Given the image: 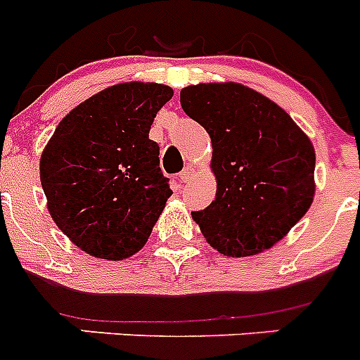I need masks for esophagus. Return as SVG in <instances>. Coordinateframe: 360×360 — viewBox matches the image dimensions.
<instances>
[{
  "label": "esophagus",
  "mask_w": 360,
  "mask_h": 360,
  "mask_svg": "<svg viewBox=\"0 0 360 360\" xmlns=\"http://www.w3.org/2000/svg\"><path fill=\"white\" fill-rule=\"evenodd\" d=\"M178 176H180V180H182V182H189L191 176H193V167H191V165H187L186 169H184L182 173L178 174Z\"/></svg>",
  "instance_id": "obj_1"
}]
</instances>
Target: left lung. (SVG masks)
I'll list each match as a JSON object with an SVG mask.
<instances>
[{
  "label": "left lung",
  "mask_w": 360,
  "mask_h": 360,
  "mask_svg": "<svg viewBox=\"0 0 360 360\" xmlns=\"http://www.w3.org/2000/svg\"><path fill=\"white\" fill-rule=\"evenodd\" d=\"M180 104L212 142L216 198L193 212L202 234L225 256L270 249L311 205V142L287 111L236 82L187 86Z\"/></svg>",
  "instance_id": "obj_1"
}]
</instances>
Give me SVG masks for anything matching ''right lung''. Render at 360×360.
Returning a JSON list of instances; mask_svg holds the SVG:
<instances>
[{
	"mask_svg": "<svg viewBox=\"0 0 360 360\" xmlns=\"http://www.w3.org/2000/svg\"><path fill=\"white\" fill-rule=\"evenodd\" d=\"M169 86L124 82L72 110L41 157V186L57 227L95 257L142 249L173 191L149 139Z\"/></svg>",
	"mask_w": 360,
	"mask_h": 360,
	"instance_id": "right-lung-1",
	"label": "right lung"
}]
</instances>
